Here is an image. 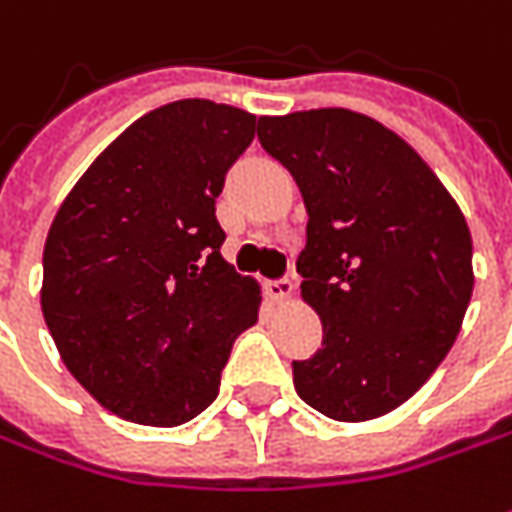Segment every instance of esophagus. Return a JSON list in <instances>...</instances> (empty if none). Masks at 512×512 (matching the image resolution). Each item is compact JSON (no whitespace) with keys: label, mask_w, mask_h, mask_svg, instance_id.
Segmentation results:
<instances>
[{"label":"esophagus","mask_w":512,"mask_h":512,"mask_svg":"<svg viewBox=\"0 0 512 512\" xmlns=\"http://www.w3.org/2000/svg\"><path fill=\"white\" fill-rule=\"evenodd\" d=\"M263 289H266V294H269L272 300H289L294 286H291L289 277H280V280H266V286H263Z\"/></svg>","instance_id":"1"}]
</instances>
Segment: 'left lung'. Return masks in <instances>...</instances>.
<instances>
[{
  "instance_id": "left-lung-1",
  "label": "left lung",
  "mask_w": 512,
  "mask_h": 512,
  "mask_svg": "<svg viewBox=\"0 0 512 512\" xmlns=\"http://www.w3.org/2000/svg\"><path fill=\"white\" fill-rule=\"evenodd\" d=\"M309 212L297 257L323 348L294 360L300 399L337 422L388 414L445 360L473 294L465 215L431 167L368 115L323 107L257 121Z\"/></svg>"
}]
</instances>
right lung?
Listing matches in <instances>:
<instances>
[{"label": "right lung", "mask_w": 512, "mask_h": 512, "mask_svg": "<svg viewBox=\"0 0 512 512\" xmlns=\"http://www.w3.org/2000/svg\"><path fill=\"white\" fill-rule=\"evenodd\" d=\"M257 118L209 98L141 115L64 198L42 311L64 365L121 419L175 428L206 411L260 289L221 257L226 172Z\"/></svg>", "instance_id": "obj_1"}]
</instances>
